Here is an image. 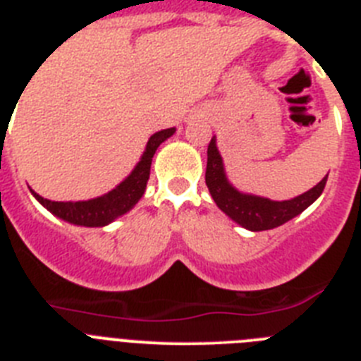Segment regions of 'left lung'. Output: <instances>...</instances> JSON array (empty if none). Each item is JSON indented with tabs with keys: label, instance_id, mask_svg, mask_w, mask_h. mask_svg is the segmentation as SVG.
Here are the masks:
<instances>
[{
	"label": "left lung",
	"instance_id": "left-lung-1",
	"mask_svg": "<svg viewBox=\"0 0 361 361\" xmlns=\"http://www.w3.org/2000/svg\"><path fill=\"white\" fill-rule=\"evenodd\" d=\"M325 183H327V175L317 186L289 200H271L266 197L253 195V193H244L229 183L224 161L216 148V137H213L208 146L206 186L216 206L238 226L250 231H266V229L279 228L288 220L295 219L322 195Z\"/></svg>",
	"mask_w": 361,
	"mask_h": 361
}]
</instances>
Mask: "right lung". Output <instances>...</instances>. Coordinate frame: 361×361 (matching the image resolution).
Returning a JSON list of instances; mask_svg holds the SVG:
<instances>
[{
  "label": "right lung",
  "mask_w": 361,
  "mask_h": 361,
  "mask_svg": "<svg viewBox=\"0 0 361 361\" xmlns=\"http://www.w3.org/2000/svg\"><path fill=\"white\" fill-rule=\"evenodd\" d=\"M175 133V128H166L161 132L153 133L146 142V149L142 153L141 161L137 162L132 173L124 178L119 186L101 197H95L90 200H78V202H56V200L43 199L37 195L36 191H32V195L36 197L37 202L43 208L49 209L52 215L59 216L65 222L73 226H85V228H103V226L111 224L114 220L128 213L135 206L141 197L145 195L146 183L149 178V166L152 159L157 152L159 146L170 139Z\"/></svg>",
  "instance_id": "add662e5"
}]
</instances>
